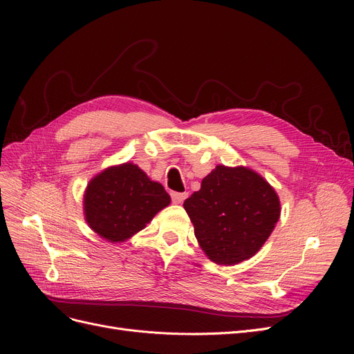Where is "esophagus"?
Instances as JSON below:
<instances>
[{
    "label": "esophagus",
    "mask_w": 354,
    "mask_h": 354,
    "mask_svg": "<svg viewBox=\"0 0 354 354\" xmlns=\"http://www.w3.org/2000/svg\"><path fill=\"white\" fill-rule=\"evenodd\" d=\"M186 198H187L186 192H173V194H171V199H173L174 203H181Z\"/></svg>",
    "instance_id": "1"
}]
</instances>
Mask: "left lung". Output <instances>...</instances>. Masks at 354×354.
Returning a JSON list of instances; mask_svg holds the SVG:
<instances>
[{
	"mask_svg": "<svg viewBox=\"0 0 354 354\" xmlns=\"http://www.w3.org/2000/svg\"><path fill=\"white\" fill-rule=\"evenodd\" d=\"M183 207L211 261L234 266L261 250L281 217V201L248 167L217 165Z\"/></svg>",
	"mask_w": 354,
	"mask_h": 354,
	"instance_id": "left-lung-1",
	"label": "left lung"
}]
</instances>
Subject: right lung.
<instances>
[{"label": "right lung", "instance_id": "right-lung-1", "mask_svg": "<svg viewBox=\"0 0 354 354\" xmlns=\"http://www.w3.org/2000/svg\"><path fill=\"white\" fill-rule=\"evenodd\" d=\"M164 186L133 162L104 168L84 192V217L88 227L111 243L125 242L143 230L169 205Z\"/></svg>", "mask_w": 354, "mask_h": 354}]
</instances>
